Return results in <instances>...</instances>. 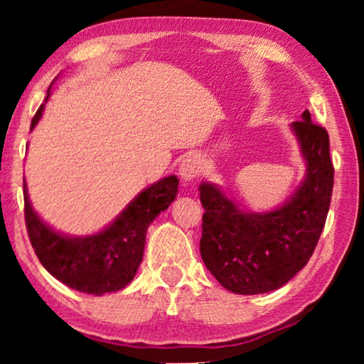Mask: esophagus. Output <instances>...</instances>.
Wrapping results in <instances>:
<instances>
[{"label":"esophagus","mask_w":364,"mask_h":364,"mask_svg":"<svg viewBox=\"0 0 364 364\" xmlns=\"http://www.w3.org/2000/svg\"><path fill=\"white\" fill-rule=\"evenodd\" d=\"M200 161H198L197 156L193 154H188L181 161V166H178V173L186 182H191L196 178L198 173H200Z\"/></svg>","instance_id":"obj_1"}]
</instances>
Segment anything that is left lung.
I'll return each instance as SVG.
<instances>
[{
	"instance_id": "obj_1",
	"label": "left lung",
	"mask_w": 364,
	"mask_h": 364,
	"mask_svg": "<svg viewBox=\"0 0 364 364\" xmlns=\"http://www.w3.org/2000/svg\"><path fill=\"white\" fill-rule=\"evenodd\" d=\"M306 162L296 192L272 212H245L217 186L202 182L200 255L223 288L238 295H258L285 285L306 265L330 210L335 168L326 129L310 112L291 122Z\"/></svg>"
}]
</instances>
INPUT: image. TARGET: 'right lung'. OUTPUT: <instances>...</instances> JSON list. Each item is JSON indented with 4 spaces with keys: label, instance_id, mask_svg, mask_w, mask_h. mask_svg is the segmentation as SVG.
<instances>
[{
    "label": "right lung",
    "instance_id": "1",
    "mask_svg": "<svg viewBox=\"0 0 364 364\" xmlns=\"http://www.w3.org/2000/svg\"><path fill=\"white\" fill-rule=\"evenodd\" d=\"M49 89L34 114L31 131L43 116ZM177 187L176 176L164 177L144 188L104 230L87 237H68L53 230L39 218L29 202L24 182V220L29 242L43 267L73 290L97 296L119 291L136 277L142 262L147 228L173 202Z\"/></svg>",
    "mask_w": 364,
    "mask_h": 364
}]
</instances>
